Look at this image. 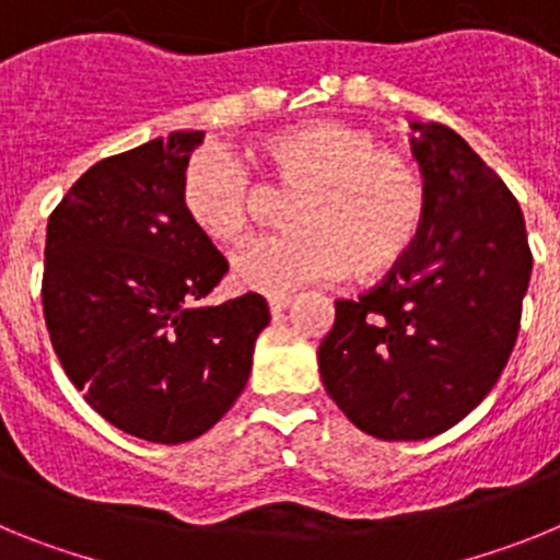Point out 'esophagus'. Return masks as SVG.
I'll list each match as a JSON object with an SVG mask.
<instances>
[{"mask_svg": "<svg viewBox=\"0 0 560 560\" xmlns=\"http://www.w3.org/2000/svg\"><path fill=\"white\" fill-rule=\"evenodd\" d=\"M289 305H291L289 294H269V311H271V314H283Z\"/></svg>", "mask_w": 560, "mask_h": 560, "instance_id": "34e87169", "label": "esophagus"}]
</instances>
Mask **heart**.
<instances>
[{
	"mask_svg": "<svg viewBox=\"0 0 560 560\" xmlns=\"http://www.w3.org/2000/svg\"><path fill=\"white\" fill-rule=\"evenodd\" d=\"M275 187L294 190L289 232L260 235L232 255L241 289L283 294L339 271L373 277L395 266L427 219V185L404 153L341 120H314L264 140L252 153ZM187 219L230 244L249 230L255 185L246 162L224 148L196 153L182 179Z\"/></svg>",
	"mask_w": 560,
	"mask_h": 560,
	"instance_id": "heart-1",
	"label": "heart"
}]
</instances>
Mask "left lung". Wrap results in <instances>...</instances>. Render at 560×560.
Returning <instances> with one entry per match:
<instances>
[{"label": "left lung", "instance_id": "1", "mask_svg": "<svg viewBox=\"0 0 560 560\" xmlns=\"http://www.w3.org/2000/svg\"><path fill=\"white\" fill-rule=\"evenodd\" d=\"M427 185L415 244L375 289L336 300L319 373L378 440L446 432L477 407L516 345L533 255L513 192L440 122H412Z\"/></svg>", "mask_w": 560, "mask_h": 560}]
</instances>
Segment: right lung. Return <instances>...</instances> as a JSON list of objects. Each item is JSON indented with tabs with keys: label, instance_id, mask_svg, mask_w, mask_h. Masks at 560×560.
Instances as JSON below:
<instances>
[{
	"label": "right lung",
	"instance_id": "1",
	"mask_svg": "<svg viewBox=\"0 0 560 560\" xmlns=\"http://www.w3.org/2000/svg\"><path fill=\"white\" fill-rule=\"evenodd\" d=\"M205 131H173L89 167L52 210L42 303L63 373L97 415L151 443H187L244 393L260 294L199 305L230 271L182 207Z\"/></svg>",
	"mask_w": 560,
	"mask_h": 560
}]
</instances>
